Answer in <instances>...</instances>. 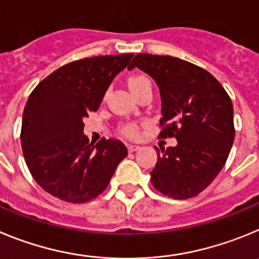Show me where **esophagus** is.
Masks as SVG:
<instances>
[{"label": "esophagus", "mask_w": 259, "mask_h": 259, "mask_svg": "<svg viewBox=\"0 0 259 259\" xmlns=\"http://www.w3.org/2000/svg\"><path fill=\"white\" fill-rule=\"evenodd\" d=\"M141 147L139 146H135V144H127V151L129 152H134V151H138Z\"/></svg>", "instance_id": "1"}]
</instances>
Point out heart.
Listing matches in <instances>:
<instances>
[{
    "label": "heart",
    "instance_id": "1",
    "mask_svg": "<svg viewBox=\"0 0 259 259\" xmlns=\"http://www.w3.org/2000/svg\"><path fill=\"white\" fill-rule=\"evenodd\" d=\"M147 82H150V80H148L146 76H141V74H138V76H133V77H130L129 81H127L132 93H134L135 90L138 89L139 86H142L143 83ZM122 133L126 134L127 137H135V134H137V127L133 124H126L122 126Z\"/></svg>",
    "mask_w": 259,
    "mask_h": 259
}]
</instances>
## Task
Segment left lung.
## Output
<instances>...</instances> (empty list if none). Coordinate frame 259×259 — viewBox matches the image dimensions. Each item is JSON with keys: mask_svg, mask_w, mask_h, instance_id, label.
<instances>
[{"mask_svg": "<svg viewBox=\"0 0 259 259\" xmlns=\"http://www.w3.org/2000/svg\"><path fill=\"white\" fill-rule=\"evenodd\" d=\"M138 67L157 83L161 95L160 138L176 147L158 151L151 183L161 193L183 200L196 196L225 166L235 138L232 102L214 76L169 55L137 54Z\"/></svg>", "mask_w": 259, "mask_h": 259, "instance_id": "obj_1", "label": "left lung"}]
</instances>
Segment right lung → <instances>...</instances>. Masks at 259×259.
<instances>
[{
  "label": "right lung",
  "mask_w": 259,
  "mask_h": 259,
  "mask_svg": "<svg viewBox=\"0 0 259 259\" xmlns=\"http://www.w3.org/2000/svg\"><path fill=\"white\" fill-rule=\"evenodd\" d=\"M134 54L102 55L60 67L34 88L22 120L23 155L34 181L54 197L90 201L127 156L117 139L89 143L83 118L97 111L115 76Z\"/></svg>",
  "instance_id": "1"
}]
</instances>
